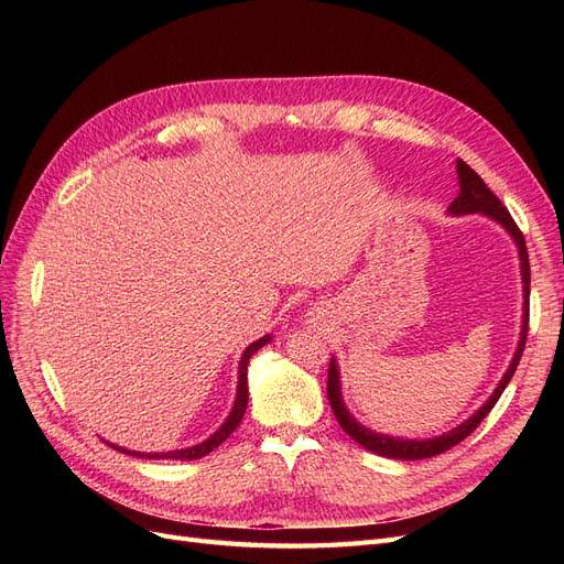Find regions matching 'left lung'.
<instances>
[{
  "label": "left lung",
  "mask_w": 564,
  "mask_h": 564,
  "mask_svg": "<svg viewBox=\"0 0 564 564\" xmlns=\"http://www.w3.org/2000/svg\"><path fill=\"white\" fill-rule=\"evenodd\" d=\"M456 172H458V185H460V193L458 197L449 204V214L452 216H466V214H485L491 220H497L501 224L510 237H513L518 251H520V268H522V292H524V305H522V332H520V344L518 350L513 355V360H510V367L506 369L503 379L499 381L497 390L491 392V398L477 409V412L464 421L460 425H456L454 431L440 435V437H431V440H402V437H390V435H381V433H373L369 429H365L362 423H357L350 412L344 404V395H340V381H338V365L332 357L329 362V377H327V398L329 404L334 409V416L338 421L340 429H344L355 442H360V445L373 454H381L388 458H400V460H419V458H429V456H437L442 452H447L452 447H456L460 440H466L477 425L482 423V419L491 412V406L497 404V400L501 398V392L506 390L508 381L513 379L516 367L520 365V357L524 350V340H527V332H529V256H527V247H524V237L518 228V224L513 220V216L508 214V209L501 204V199L494 195L489 187L485 185V181L477 176L473 169L464 162L458 160L456 162Z\"/></svg>",
  "instance_id": "left-lung-1"
}]
</instances>
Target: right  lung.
Returning <instances> with one entry per match:
<instances>
[{"label": "right lung", "mask_w": 564, "mask_h": 564, "mask_svg": "<svg viewBox=\"0 0 564 564\" xmlns=\"http://www.w3.org/2000/svg\"><path fill=\"white\" fill-rule=\"evenodd\" d=\"M270 334H265L263 338H259V340H253V344L242 352V360H240V381H237V398H235V404H232V412H230V416L226 419V423L220 425V429L209 437V440H204V442H199V445H195V447H187V449H176V452H162V454H141V452H131V449H124V447H117V445H108L110 447H115L117 452H124V454H131V456H145V458H181V460H193V458H202V456H207L209 452H214L220 442L224 440H228L230 437V433L237 429V425H240V421H242V416H245V412H247V400H249V388H247V365H249V360H251V355L259 350V348H263L265 344H270Z\"/></svg>", "instance_id": "obj_1"}]
</instances>
